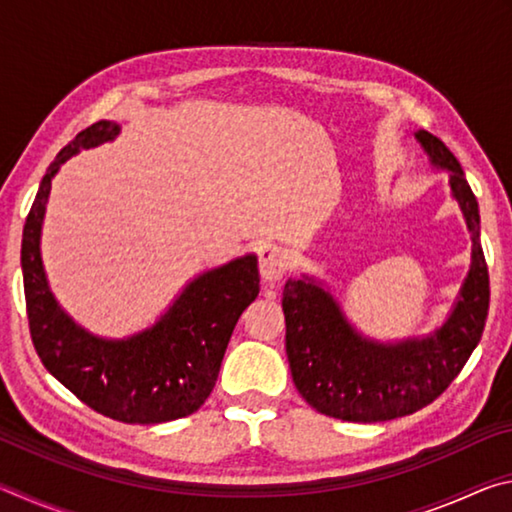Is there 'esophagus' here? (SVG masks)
<instances>
[{
	"label": "esophagus",
	"instance_id": "34e87169",
	"mask_svg": "<svg viewBox=\"0 0 512 512\" xmlns=\"http://www.w3.org/2000/svg\"><path fill=\"white\" fill-rule=\"evenodd\" d=\"M289 271V257L280 246H264L259 250V275L266 282H280Z\"/></svg>",
	"mask_w": 512,
	"mask_h": 512
}]
</instances>
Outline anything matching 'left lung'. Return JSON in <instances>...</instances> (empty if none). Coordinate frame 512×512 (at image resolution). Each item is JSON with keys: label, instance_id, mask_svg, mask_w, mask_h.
I'll return each instance as SVG.
<instances>
[{"label": "left lung", "instance_id": "left-lung-1", "mask_svg": "<svg viewBox=\"0 0 512 512\" xmlns=\"http://www.w3.org/2000/svg\"><path fill=\"white\" fill-rule=\"evenodd\" d=\"M433 167L449 171L452 196L472 239V264L452 314L422 339L379 343L361 336L339 302L311 277L284 284L287 357L293 384L318 413L345 422H384L424 409L458 377L481 341L490 277L481 248L479 205L454 153L427 131L415 133Z\"/></svg>", "mask_w": 512, "mask_h": 512}]
</instances>
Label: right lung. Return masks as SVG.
Returning a JSON list of instances; mask_svg holds the SVG:
<instances>
[{
  "mask_svg": "<svg viewBox=\"0 0 512 512\" xmlns=\"http://www.w3.org/2000/svg\"><path fill=\"white\" fill-rule=\"evenodd\" d=\"M117 135L119 124L101 119L49 164L24 223V298L33 348L60 384L106 418L158 424L192 415L210 397L232 329L259 293V271L255 255L205 271L158 323L128 339H99L76 325L49 291L40 257L42 219L60 164Z\"/></svg>",
  "mask_w": 512,
  "mask_h": 512,
  "instance_id": "right-lung-1",
  "label": "right lung"
}]
</instances>
